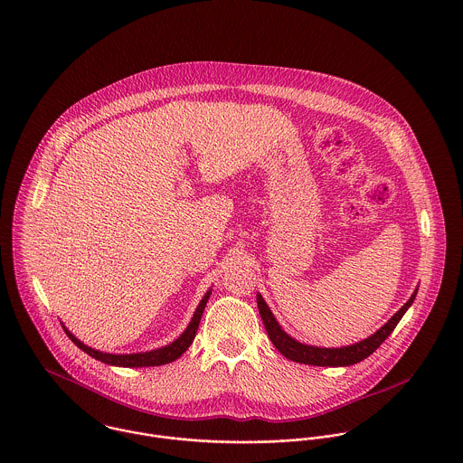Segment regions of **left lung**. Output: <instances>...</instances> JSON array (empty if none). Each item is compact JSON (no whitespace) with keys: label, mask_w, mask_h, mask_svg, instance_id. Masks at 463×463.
<instances>
[{"label":"left lung","mask_w":463,"mask_h":463,"mask_svg":"<svg viewBox=\"0 0 463 463\" xmlns=\"http://www.w3.org/2000/svg\"><path fill=\"white\" fill-rule=\"evenodd\" d=\"M415 296H417V290L411 294V298L391 317V321L387 325H383L374 335H371L365 340H360V342H356L353 345H345V347H316V345L301 344V342L294 340L292 336H288L285 331L281 330V326L274 319L272 312L269 310V307H267V303H265L264 298L260 294H257V303H259V312H260V317L264 321L265 330H267L270 342L274 344V347L285 358H288L292 362L307 364V365L347 367V365H354V364L365 360L367 356H371L385 342V338L396 328L397 323L401 321V317L411 307Z\"/></svg>","instance_id":"1"}]
</instances>
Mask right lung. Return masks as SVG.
Wrapping results in <instances>:
<instances>
[{
    "label": "right lung",
    "instance_id": "obj_1",
    "mask_svg": "<svg viewBox=\"0 0 463 463\" xmlns=\"http://www.w3.org/2000/svg\"><path fill=\"white\" fill-rule=\"evenodd\" d=\"M212 290H208L201 303L194 312V317L193 321L189 323L187 330L184 331L175 342H171L169 345L165 347H160V349H153V351H147V353H132V354H112V353H103V351H96L89 345H85L83 342H80L71 331L67 330L64 326V331L67 333V336L81 349L85 351L87 354H90L92 358L103 362V364H109V365H118V367H155V365H165V364H171L175 362L176 358H180L187 349L189 345L193 344L194 336H196V331L199 328V321H201V316H203V310L206 307V301L210 298Z\"/></svg>",
    "mask_w": 463,
    "mask_h": 463
}]
</instances>
